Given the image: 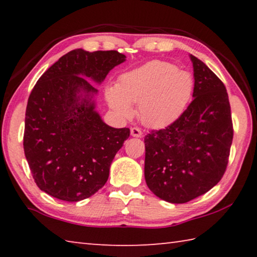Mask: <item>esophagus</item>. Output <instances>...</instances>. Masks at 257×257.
<instances>
[{"mask_svg":"<svg viewBox=\"0 0 257 257\" xmlns=\"http://www.w3.org/2000/svg\"><path fill=\"white\" fill-rule=\"evenodd\" d=\"M130 134H132L133 137H142L143 132L137 127H133L132 129H130Z\"/></svg>","mask_w":257,"mask_h":257,"instance_id":"34e87169","label":"esophagus"}]
</instances>
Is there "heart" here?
<instances>
[{"mask_svg":"<svg viewBox=\"0 0 257 257\" xmlns=\"http://www.w3.org/2000/svg\"><path fill=\"white\" fill-rule=\"evenodd\" d=\"M194 82L188 72L168 62L151 61L123 73L118 85L106 89L113 111L124 119L135 114L132 104H138V116L152 128L171 124L184 113L190 101Z\"/></svg>","mask_w":257,"mask_h":257,"instance_id":"b5f03b06","label":"heart"}]
</instances>
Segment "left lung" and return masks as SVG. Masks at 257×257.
Here are the masks:
<instances>
[{
	"instance_id": "left-lung-1",
	"label": "left lung",
	"mask_w": 257,
	"mask_h": 257,
	"mask_svg": "<svg viewBox=\"0 0 257 257\" xmlns=\"http://www.w3.org/2000/svg\"><path fill=\"white\" fill-rule=\"evenodd\" d=\"M194 99L175 122L145 137V180L165 202L182 204L213 188L228 165L233 128L227 89L190 55Z\"/></svg>"
}]
</instances>
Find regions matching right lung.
I'll use <instances>...</instances> for the list:
<instances>
[{
  "instance_id": "obj_1",
  "label": "right lung",
  "mask_w": 257,
  "mask_h": 257,
  "mask_svg": "<svg viewBox=\"0 0 257 257\" xmlns=\"http://www.w3.org/2000/svg\"><path fill=\"white\" fill-rule=\"evenodd\" d=\"M125 61L118 51L73 50L43 73L29 95L24 151L41 190L66 202L88 198L107 181L113 159L130 135L95 111L97 84Z\"/></svg>"
}]
</instances>
